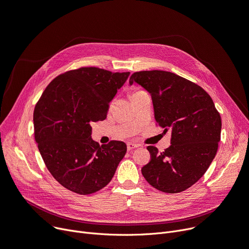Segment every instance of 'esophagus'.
<instances>
[{
  "instance_id": "34e87169",
  "label": "esophagus",
  "mask_w": 249,
  "mask_h": 249,
  "mask_svg": "<svg viewBox=\"0 0 249 249\" xmlns=\"http://www.w3.org/2000/svg\"><path fill=\"white\" fill-rule=\"evenodd\" d=\"M126 147H127V151H132V150L138 148V145L134 144V143H131V142H129V143L126 144Z\"/></svg>"
}]
</instances>
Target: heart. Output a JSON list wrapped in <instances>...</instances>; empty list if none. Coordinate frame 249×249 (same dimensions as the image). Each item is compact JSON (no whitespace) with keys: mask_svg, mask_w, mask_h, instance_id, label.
I'll return each mask as SVG.
<instances>
[{"mask_svg":"<svg viewBox=\"0 0 249 249\" xmlns=\"http://www.w3.org/2000/svg\"><path fill=\"white\" fill-rule=\"evenodd\" d=\"M139 92H141V91H136L134 94H136V93H139Z\"/></svg>","mask_w":249,"mask_h":249,"instance_id":"b5f03b06","label":"heart"}]
</instances>
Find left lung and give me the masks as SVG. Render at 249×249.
Returning <instances> with one entry per match:
<instances>
[{
  "mask_svg": "<svg viewBox=\"0 0 249 249\" xmlns=\"http://www.w3.org/2000/svg\"><path fill=\"white\" fill-rule=\"evenodd\" d=\"M152 97L154 115L171 145L159 153L148 146L150 162L142 168L158 191L181 193L202 177L214 160L221 139V116L209 94L198 85L166 71H142L129 78Z\"/></svg>",
  "mask_w": 249,
  "mask_h": 249,
  "instance_id": "8db88e82",
  "label": "left lung"
}]
</instances>
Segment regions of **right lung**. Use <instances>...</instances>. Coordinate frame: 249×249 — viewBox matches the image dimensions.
<instances>
[{"label": "right lung", "mask_w": 249, "mask_h": 249, "mask_svg": "<svg viewBox=\"0 0 249 249\" xmlns=\"http://www.w3.org/2000/svg\"><path fill=\"white\" fill-rule=\"evenodd\" d=\"M128 76L95 67L69 71L50 83L35 105L34 136L40 155L54 179L69 191H100L124 157V142L99 146L93 141L91 124L105 120Z\"/></svg>", "instance_id": "1"}]
</instances>
